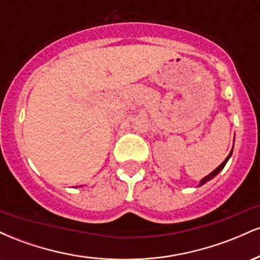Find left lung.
Returning a JSON list of instances; mask_svg holds the SVG:
<instances>
[{
	"label": "left lung",
	"instance_id": "left-lung-1",
	"mask_svg": "<svg viewBox=\"0 0 260 260\" xmlns=\"http://www.w3.org/2000/svg\"><path fill=\"white\" fill-rule=\"evenodd\" d=\"M231 154H232V150H231V153H230V154H229V156H228V157H226V159H225V160H223V162L221 164V165H219V166H217V168H216L215 170H214V171H213V172H211V174H209L208 176H205V177H204V178H203V180L201 181V183H199V186H203V184H204V183H207V182H208V181H210V180H211V178H214V177H215V176H216L217 174H219V172H220V171H221V170H222L223 168H225L226 162H228V160L230 159V156H231Z\"/></svg>",
	"mask_w": 260,
	"mask_h": 260
}]
</instances>
